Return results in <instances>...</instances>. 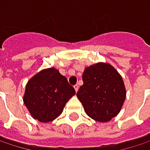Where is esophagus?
<instances>
[{
  "label": "esophagus",
  "mask_w": 150,
  "mask_h": 150,
  "mask_svg": "<svg viewBox=\"0 0 150 150\" xmlns=\"http://www.w3.org/2000/svg\"><path fill=\"white\" fill-rule=\"evenodd\" d=\"M74 89H75V91H76V92H78V91H79V85H78V84H75V85H74Z\"/></svg>",
  "instance_id": "obj_1"
}]
</instances>
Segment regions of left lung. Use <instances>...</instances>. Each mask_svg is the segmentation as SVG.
Instances as JSON below:
<instances>
[{"label":"left lung","instance_id":"obj_1","mask_svg":"<svg viewBox=\"0 0 150 150\" xmlns=\"http://www.w3.org/2000/svg\"><path fill=\"white\" fill-rule=\"evenodd\" d=\"M83 81L77 96L89 117L105 123L119 114L126 90L121 75L112 65L98 62L86 67Z\"/></svg>","mask_w":150,"mask_h":150}]
</instances>
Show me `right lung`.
<instances>
[{
  "label": "right lung",
  "mask_w": 150,
  "mask_h": 150,
  "mask_svg": "<svg viewBox=\"0 0 150 150\" xmlns=\"http://www.w3.org/2000/svg\"><path fill=\"white\" fill-rule=\"evenodd\" d=\"M75 93L59 70L50 67L40 71L29 79L23 101L33 119L48 123L59 117Z\"/></svg>",
  "instance_id": "1"
}]
</instances>
